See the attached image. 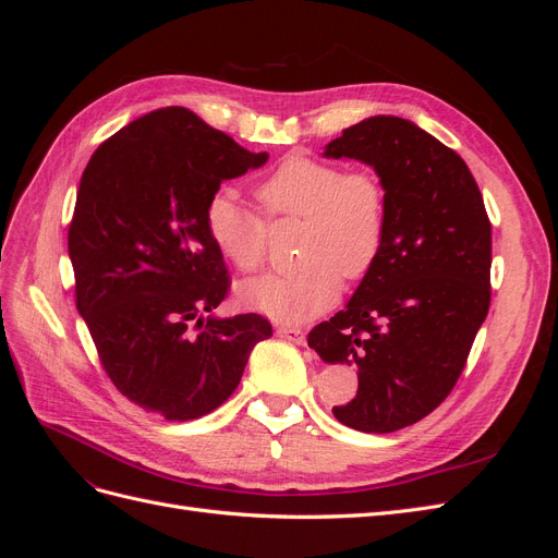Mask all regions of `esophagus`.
Returning a JSON list of instances; mask_svg holds the SVG:
<instances>
[{
  "label": "esophagus",
  "instance_id": "34e87169",
  "mask_svg": "<svg viewBox=\"0 0 558 558\" xmlns=\"http://www.w3.org/2000/svg\"><path fill=\"white\" fill-rule=\"evenodd\" d=\"M277 335L283 337V340H291L295 344H305V330L298 328V326H279L277 328Z\"/></svg>",
  "mask_w": 558,
  "mask_h": 558
}]
</instances>
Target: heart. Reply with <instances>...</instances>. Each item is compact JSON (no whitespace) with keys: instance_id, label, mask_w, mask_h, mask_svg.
<instances>
[{"instance_id":"heart-1","label":"heart","mask_w":558,"mask_h":558,"mask_svg":"<svg viewBox=\"0 0 558 558\" xmlns=\"http://www.w3.org/2000/svg\"><path fill=\"white\" fill-rule=\"evenodd\" d=\"M269 216L302 218L300 265L240 286L246 307L281 324H305L335 305L347 279L365 277L386 238V191L373 172H342L335 162L293 154L258 183ZM209 238L234 267L253 272L267 256V226L232 189L211 195Z\"/></svg>"}]
</instances>
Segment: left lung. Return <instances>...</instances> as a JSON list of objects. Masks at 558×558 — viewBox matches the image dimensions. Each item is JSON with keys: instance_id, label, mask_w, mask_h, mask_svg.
<instances>
[{"instance_id": "8db88e82", "label": "left lung", "mask_w": 558, "mask_h": 558, "mask_svg": "<svg viewBox=\"0 0 558 558\" xmlns=\"http://www.w3.org/2000/svg\"><path fill=\"white\" fill-rule=\"evenodd\" d=\"M373 167L386 191V238L347 307L307 342L359 367L340 424L393 433L428 416L459 381L492 302V223L456 150L398 116H373L326 146Z\"/></svg>"}]
</instances>
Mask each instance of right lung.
<instances>
[{
    "instance_id": "right-lung-1",
    "label": "right lung",
    "mask_w": 558,
    "mask_h": 558,
    "mask_svg": "<svg viewBox=\"0 0 558 558\" xmlns=\"http://www.w3.org/2000/svg\"><path fill=\"white\" fill-rule=\"evenodd\" d=\"M265 162L193 111L165 107L118 130L81 177L66 238L76 310L113 386L150 414L214 412L272 337L260 314L202 316L230 289L207 202Z\"/></svg>"
}]
</instances>
